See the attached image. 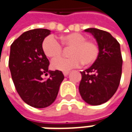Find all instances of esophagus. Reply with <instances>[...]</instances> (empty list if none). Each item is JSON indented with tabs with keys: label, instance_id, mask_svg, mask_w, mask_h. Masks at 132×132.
<instances>
[{
	"label": "esophagus",
	"instance_id": "obj_1",
	"mask_svg": "<svg viewBox=\"0 0 132 132\" xmlns=\"http://www.w3.org/2000/svg\"><path fill=\"white\" fill-rule=\"evenodd\" d=\"M63 75H64L65 77H66V76H68V75H69V71H63Z\"/></svg>",
	"mask_w": 132,
	"mask_h": 132
}]
</instances>
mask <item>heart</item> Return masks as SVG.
<instances>
[{
  "mask_svg": "<svg viewBox=\"0 0 132 132\" xmlns=\"http://www.w3.org/2000/svg\"><path fill=\"white\" fill-rule=\"evenodd\" d=\"M61 43L63 47H71L70 57H56L61 56L63 48L60 43L52 36L44 39L42 49L44 54L50 58H55L51 63V66L55 70L67 71L77 68L83 63L84 65L92 64L98 55L97 44L92 40H86L84 35L73 33L61 37Z\"/></svg>",
  "mask_w": 132,
  "mask_h": 132,
  "instance_id": "b5f03b06",
  "label": "heart"
}]
</instances>
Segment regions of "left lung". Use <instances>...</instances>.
I'll return each instance as SVG.
<instances>
[{
	"instance_id": "8db88e82",
	"label": "left lung",
	"mask_w": 132,
	"mask_h": 132,
	"mask_svg": "<svg viewBox=\"0 0 132 132\" xmlns=\"http://www.w3.org/2000/svg\"><path fill=\"white\" fill-rule=\"evenodd\" d=\"M85 31L94 36L99 52L93 65L81 71L79 90L85 102L100 105L111 98L120 84L123 63L120 44L102 30L88 28Z\"/></svg>"
}]
</instances>
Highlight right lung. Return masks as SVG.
<instances>
[{"instance_id": "add662e5", "label": "right lung", "mask_w": 132, "mask_h": 132, "mask_svg": "<svg viewBox=\"0 0 132 132\" xmlns=\"http://www.w3.org/2000/svg\"><path fill=\"white\" fill-rule=\"evenodd\" d=\"M50 30L37 28L26 31L12 44L9 66L16 91L26 104L44 108L55 102L64 76L58 70L48 71L50 62L42 49ZM50 77L44 79V74Z\"/></svg>"}]
</instances>
